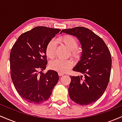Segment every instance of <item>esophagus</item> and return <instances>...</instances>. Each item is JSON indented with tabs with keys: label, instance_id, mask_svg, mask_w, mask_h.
I'll return each mask as SVG.
<instances>
[{
	"label": "esophagus",
	"instance_id": "obj_1",
	"mask_svg": "<svg viewBox=\"0 0 122 122\" xmlns=\"http://www.w3.org/2000/svg\"><path fill=\"white\" fill-rule=\"evenodd\" d=\"M64 73H58V75L60 76H62V75H64Z\"/></svg>",
	"mask_w": 122,
	"mask_h": 122
}]
</instances>
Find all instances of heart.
Instances as JSON below:
<instances>
[{
	"mask_svg": "<svg viewBox=\"0 0 122 122\" xmlns=\"http://www.w3.org/2000/svg\"><path fill=\"white\" fill-rule=\"evenodd\" d=\"M57 41L58 42L64 44L71 50V56L72 57L77 58L80 56L81 51L78 48L79 42L77 39L74 36L69 34L64 35L58 37ZM57 47V43L55 40H51L49 42L46 47V54L49 58L52 59L56 56ZM73 61L72 60L56 59L49 63V67L50 69L54 71L64 73L68 72L73 66Z\"/></svg>",
	"mask_w": 122,
	"mask_h": 122,
	"instance_id": "obj_1",
	"label": "heart"
}]
</instances>
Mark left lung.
Here are the masks:
<instances>
[{
  "mask_svg": "<svg viewBox=\"0 0 122 122\" xmlns=\"http://www.w3.org/2000/svg\"><path fill=\"white\" fill-rule=\"evenodd\" d=\"M62 32L76 36L82 49L81 59L73 71L84 76H70L69 97L81 106L92 104L103 95L108 84L112 65L110 50L101 38L86 27L63 29Z\"/></svg>",
  "mask_w": 122,
  "mask_h": 122,
  "instance_id": "1",
  "label": "left lung"
}]
</instances>
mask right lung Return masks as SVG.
Segmentation results:
<instances>
[{
  "instance_id": "1",
  "label": "right lung",
  "mask_w": 122,
  "mask_h": 122,
  "mask_svg": "<svg viewBox=\"0 0 122 122\" xmlns=\"http://www.w3.org/2000/svg\"><path fill=\"white\" fill-rule=\"evenodd\" d=\"M60 29L38 26L19 36L10 56L11 77L16 91L29 103L48 100L59 77L57 72H42L47 64L46 47Z\"/></svg>"
}]
</instances>
